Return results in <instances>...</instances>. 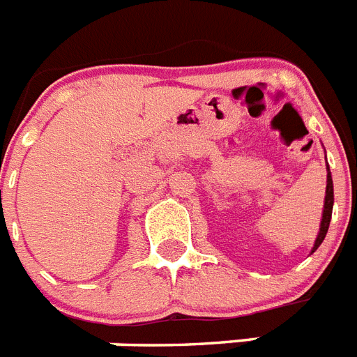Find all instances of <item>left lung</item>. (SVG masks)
<instances>
[{"mask_svg":"<svg viewBox=\"0 0 357 357\" xmlns=\"http://www.w3.org/2000/svg\"><path fill=\"white\" fill-rule=\"evenodd\" d=\"M333 204H334V189H333V176H331L329 166H327V188H326V202H324V214H321V223H320V232L317 236V241H314V247L311 250L313 254L318 247L321 245L324 238H326L327 230H329L331 216H333Z\"/></svg>","mask_w":357,"mask_h":357,"instance_id":"8db88e82","label":"left lung"}]
</instances>
